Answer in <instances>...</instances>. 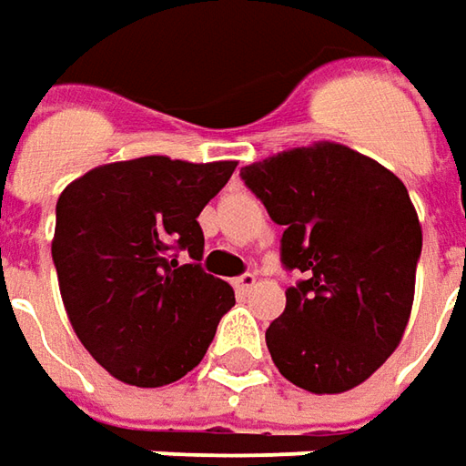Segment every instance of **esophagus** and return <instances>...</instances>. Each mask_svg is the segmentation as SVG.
I'll use <instances>...</instances> for the list:
<instances>
[{"label": "esophagus", "instance_id": "esophagus-1", "mask_svg": "<svg viewBox=\"0 0 466 466\" xmlns=\"http://www.w3.org/2000/svg\"><path fill=\"white\" fill-rule=\"evenodd\" d=\"M253 284H256V274H251V271H246V274H240L236 281H233V287L238 289L240 294H246L248 289H253Z\"/></svg>", "mask_w": 466, "mask_h": 466}]
</instances>
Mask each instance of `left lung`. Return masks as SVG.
<instances>
[{
    "instance_id": "8db88e82",
    "label": "left lung",
    "mask_w": 466,
    "mask_h": 466,
    "mask_svg": "<svg viewBox=\"0 0 466 466\" xmlns=\"http://www.w3.org/2000/svg\"><path fill=\"white\" fill-rule=\"evenodd\" d=\"M301 279L266 329L279 373L309 393L360 386L409 325L421 226L393 172L342 144H314L240 169Z\"/></svg>"
}]
</instances>
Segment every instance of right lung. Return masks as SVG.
<instances>
[{
    "label": "right lung",
    "mask_w": 466,
    "mask_h": 466,
    "mask_svg": "<svg viewBox=\"0 0 466 466\" xmlns=\"http://www.w3.org/2000/svg\"><path fill=\"white\" fill-rule=\"evenodd\" d=\"M236 162L139 157L96 167L57 198L53 264L67 319L108 373L139 388L187 375L236 304L202 271V208ZM191 256L179 265L177 256Z\"/></svg>",
    "instance_id": "right-lung-1"
}]
</instances>
